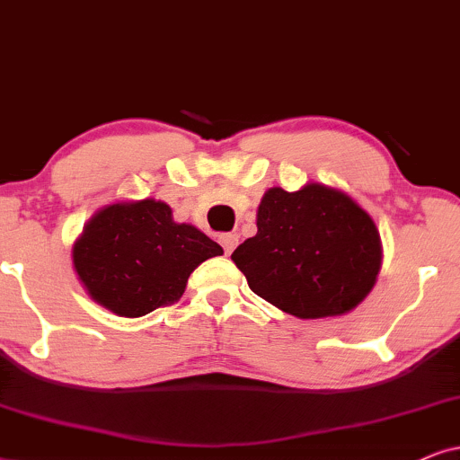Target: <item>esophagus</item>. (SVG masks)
Returning a JSON list of instances; mask_svg holds the SVG:
<instances>
[{
  "label": "esophagus",
  "mask_w": 460,
  "mask_h": 460,
  "mask_svg": "<svg viewBox=\"0 0 460 460\" xmlns=\"http://www.w3.org/2000/svg\"><path fill=\"white\" fill-rule=\"evenodd\" d=\"M237 242H240V237H237L235 234H225L223 237H220V243H223L225 248V254H231L237 246Z\"/></svg>",
  "instance_id": "1"
}]
</instances>
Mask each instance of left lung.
<instances>
[{"label":"left lung","instance_id":"8db88e82","mask_svg":"<svg viewBox=\"0 0 460 460\" xmlns=\"http://www.w3.org/2000/svg\"><path fill=\"white\" fill-rule=\"evenodd\" d=\"M248 287L290 316H344L374 288L382 240L367 210L344 190L307 182L265 190L257 235L231 254Z\"/></svg>","mask_w":460,"mask_h":460}]
</instances>
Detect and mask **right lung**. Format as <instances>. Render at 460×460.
Returning a JSON list of instances; mask_svg holds the SVG:
<instances>
[{
  "label": "right lung",
  "instance_id": "add662e5",
  "mask_svg": "<svg viewBox=\"0 0 460 460\" xmlns=\"http://www.w3.org/2000/svg\"><path fill=\"white\" fill-rule=\"evenodd\" d=\"M223 248L195 225L176 223L161 199L114 201L97 210L72 246L78 280L95 304L139 318L182 297L189 276Z\"/></svg>",
  "mask_w": 460,
  "mask_h": 460
}]
</instances>
